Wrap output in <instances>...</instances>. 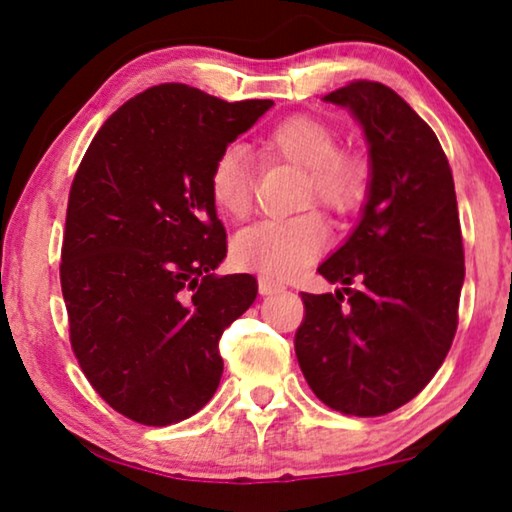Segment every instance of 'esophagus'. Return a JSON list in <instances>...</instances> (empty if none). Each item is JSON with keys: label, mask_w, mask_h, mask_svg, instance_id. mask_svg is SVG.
Here are the masks:
<instances>
[{"label": "esophagus", "mask_w": 512, "mask_h": 512, "mask_svg": "<svg viewBox=\"0 0 512 512\" xmlns=\"http://www.w3.org/2000/svg\"><path fill=\"white\" fill-rule=\"evenodd\" d=\"M258 291H261V296H272V293L284 291V286L270 277H261L258 279Z\"/></svg>", "instance_id": "34e87169"}]
</instances>
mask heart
Returning a JSON list of instances; mask_svg holds the SVG:
<instances>
[{"label": "heart", "instance_id": "1", "mask_svg": "<svg viewBox=\"0 0 512 512\" xmlns=\"http://www.w3.org/2000/svg\"><path fill=\"white\" fill-rule=\"evenodd\" d=\"M263 160H284L305 170L303 205L319 202L331 212H349L359 205L368 186L361 158L338 151V137L324 121L312 116H289L261 137ZM256 172L249 158L226 146L207 170V191L216 212L240 221L254 205ZM328 230L319 214L305 212L291 219H268L244 228L233 237L230 258L235 268L286 279L303 272L326 249Z\"/></svg>", "mask_w": 512, "mask_h": 512}]
</instances>
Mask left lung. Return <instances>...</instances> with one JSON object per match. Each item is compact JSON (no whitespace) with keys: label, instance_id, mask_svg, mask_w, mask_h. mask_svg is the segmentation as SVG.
I'll return each instance as SVG.
<instances>
[{"label":"left lung","instance_id":"1","mask_svg":"<svg viewBox=\"0 0 512 512\" xmlns=\"http://www.w3.org/2000/svg\"><path fill=\"white\" fill-rule=\"evenodd\" d=\"M324 100L361 123L370 184L361 221L319 265L342 291L303 293L296 356L321 403L380 417L431 382L457 333L466 272L457 193L436 132L394 90L352 81Z\"/></svg>","mask_w":512,"mask_h":512}]
</instances>
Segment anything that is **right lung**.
Wrapping results in <instances>:
<instances>
[{
    "instance_id": "1",
    "label": "right lung",
    "mask_w": 512,
    "mask_h": 512,
    "mask_svg": "<svg viewBox=\"0 0 512 512\" xmlns=\"http://www.w3.org/2000/svg\"><path fill=\"white\" fill-rule=\"evenodd\" d=\"M272 104L153 86L104 121L76 170L60 263L69 340L93 389L132 422L177 424L219 387V340L258 284L214 275L226 228L207 170Z\"/></svg>"
}]
</instances>
